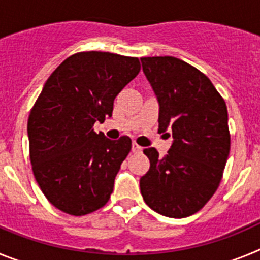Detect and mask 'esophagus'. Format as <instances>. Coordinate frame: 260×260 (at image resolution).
Here are the masks:
<instances>
[{"mask_svg":"<svg viewBox=\"0 0 260 260\" xmlns=\"http://www.w3.org/2000/svg\"><path fill=\"white\" fill-rule=\"evenodd\" d=\"M142 150H143V148H142V147L139 146V144L133 143V147H132V151H133V152H134V153H141Z\"/></svg>","mask_w":260,"mask_h":260,"instance_id":"esophagus-1","label":"esophagus"}]
</instances>
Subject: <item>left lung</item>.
<instances>
[{
    "label": "left lung",
    "instance_id": "left-lung-1",
    "mask_svg": "<svg viewBox=\"0 0 260 260\" xmlns=\"http://www.w3.org/2000/svg\"><path fill=\"white\" fill-rule=\"evenodd\" d=\"M157 96L158 133L172 132L164 157L144 148L150 169L141 178L144 202L155 212L182 219L206 206L221 182L231 151L228 109L206 75L176 57H143Z\"/></svg>",
    "mask_w": 260,
    "mask_h": 260
}]
</instances>
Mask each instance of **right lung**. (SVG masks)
Here are the masks:
<instances>
[{
  "mask_svg": "<svg viewBox=\"0 0 260 260\" xmlns=\"http://www.w3.org/2000/svg\"><path fill=\"white\" fill-rule=\"evenodd\" d=\"M141 71L137 57L79 52L45 82L28 117L29 160L45 198L62 212L83 216L104 207L132 139L95 133L112 117L114 99Z\"/></svg>",
  "mask_w": 260,
  "mask_h": 260,
  "instance_id": "add662e5",
  "label": "right lung"
}]
</instances>
